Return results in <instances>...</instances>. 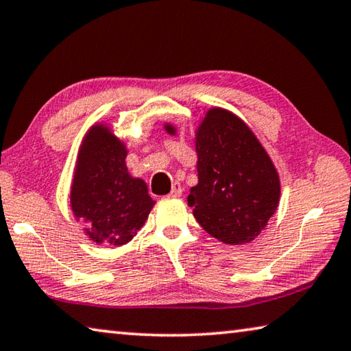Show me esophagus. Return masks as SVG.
Segmentation results:
<instances>
[{
  "label": "esophagus",
  "instance_id": "obj_1",
  "mask_svg": "<svg viewBox=\"0 0 351 351\" xmlns=\"http://www.w3.org/2000/svg\"><path fill=\"white\" fill-rule=\"evenodd\" d=\"M182 195V186H180V183H172V189H171V193H169V197H180Z\"/></svg>",
  "mask_w": 351,
  "mask_h": 351
}]
</instances>
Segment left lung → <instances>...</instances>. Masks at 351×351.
<instances>
[{"label": "left lung", "mask_w": 351, "mask_h": 351, "mask_svg": "<svg viewBox=\"0 0 351 351\" xmlns=\"http://www.w3.org/2000/svg\"><path fill=\"white\" fill-rule=\"evenodd\" d=\"M177 135V126L163 123ZM197 185L188 205L208 234L226 245L251 243L280 200V179L265 147L241 117L210 108L194 132Z\"/></svg>", "instance_id": "obj_1"}]
</instances>
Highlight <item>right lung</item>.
I'll list each match as a JSON object with an SVG mask.
<instances>
[{
	"label": "right lung",
	"instance_id": "obj_1",
	"mask_svg": "<svg viewBox=\"0 0 351 351\" xmlns=\"http://www.w3.org/2000/svg\"><path fill=\"white\" fill-rule=\"evenodd\" d=\"M128 146L106 123L97 121L80 143L69 205L84 234L97 245L121 247L145 225L156 202L143 179L126 166Z\"/></svg>",
	"mask_w": 351,
	"mask_h": 351
}]
</instances>
